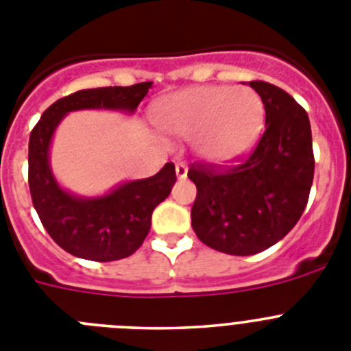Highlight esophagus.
<instances>
[{
    "instance_id": "1",
    "label": "esophagus",
    "mask_w": 351,
    "mask_h": 351,
    "mask_svg": "<svg viewBox=\"0 0 351 351\" xmlns=\"http://www.w3.org/2000/svg\"><path fill=\"white\" fill-rule=\"evenodd\" d=\"M176 176H178V179H186L188 178V167L182 163V161H179V163H176Z\"/></svg>"
}]
</instances>
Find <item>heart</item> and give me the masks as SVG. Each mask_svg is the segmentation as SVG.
Returning <instances> with one entry per match:
<instances>
[{"instance_id": "heart-1", "label": "heart", "mask_w": 351, "mask_h": 351, "mask_svg": "<svg viewBox=\"0 0 351 351\" xmlns=\"http://www.w3.org/2000/svg\"><path fill=\"white\" fill-rule=\"evenodd\" d=\"M153 123L170 137H193L197 149L210 160L244 153L263 125V101L251 88L202 86L158 101Z\"/></svg>"}]
</instances>
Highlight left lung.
Listing matches in <instances>:
<instances>
[{
    "instance_id": "obj_1",
    "label": "left lung",
    "mask_w": 351,
    "mask_h": 351,
    "mask_svg": "<svg viewBox=\"0 0 351 351\" xmlns=\"http://www.w3.org/2000/svg\"><path fill=\"white\" fill-rule=\"evenodd\" d=\"M265 107V132L246 158L228 165L193 163L191 226L226 255L247 256L285 237L302 216L315 176L309 117L287 91L251 80Z\"/></svg>"
}]
</instances>
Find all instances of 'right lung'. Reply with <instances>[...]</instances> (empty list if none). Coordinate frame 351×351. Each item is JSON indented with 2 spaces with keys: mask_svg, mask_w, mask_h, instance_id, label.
Masks as SVG:
<instances>
[{
  "mask_svg": "<svg viewBox=\"0 0 351 351\" xmlns=\"http://www.w3.org/2000/svg\"><path fill=\"white\" fill-rule=\"evenodd\" d=\"M153 82L82 89L60 98L42 114L29 135L27 182L43 228L70 255L93 262H114L133 255L151 228L154 207L176 182V167L167 163L156 176L123 182L104 197H75L52 176L49 147L52 135L71 110L108 108L133 114Z\"/></svg>",
  "mask_w": 351,
  "mask_h": 351,
  "instance_id": "obj_1",
  "label": "right lung"
}]
</instances>
